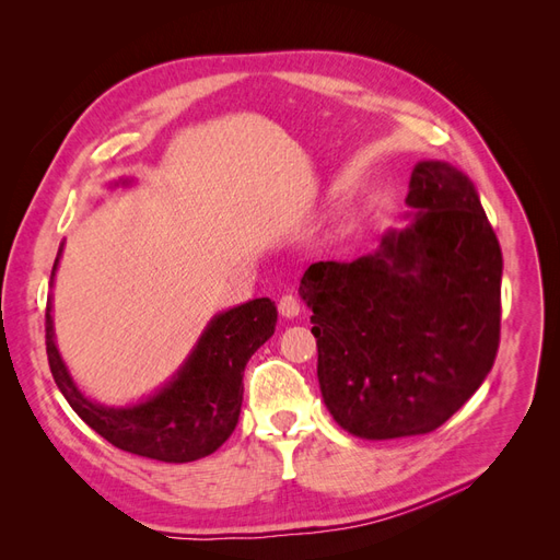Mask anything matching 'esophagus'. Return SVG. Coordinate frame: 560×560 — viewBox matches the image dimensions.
<instances>
[{"label": "esophagus", "instance_id": "34e87169", "mask_svg": "<svg viewBox=\"0 0 560 560\" xmlns=\"http://www.w3.org/2000/svg\"><path fill=\"white\" fill-rule=\"evenodd\" d=\"M278 308H280V313H282V317H290V319H294V317H299V313H301V303L296 301V296L287 294V296H282V299H280Z\"/></svg>", "mask_w": 560, "mask_h": 560}]
</instances>
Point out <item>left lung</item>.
Here are the masks:
<instances>
[{"instance_id":"1","label":"left lung","mask_w":560,"mask_h":560,"mask_svg":"<svg viewBox=\"0 0 560 560\" xmlns=\"http://www.w3.org/2000/svg\"><path fill=\"white\" fill-rule=\"evenodd\" d=\"M401 229L354 261H317V381L346 432L381 442L436 430L477 393L500 343L502 252L471 179L418 161Z\"/></svg>"}]
</instances>
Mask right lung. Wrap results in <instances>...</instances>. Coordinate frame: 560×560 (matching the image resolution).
Returning <instances> with one entry per match:
<instances>
[{
    "label": "right lung",
    "mask_w": 560,
    "mask_h": 560,
    "mask_svg": "<svg viewBox=\"0 0 560 560\" xmlns=\"http://www.w3.org/2000/svg\"><path fill=\"white\" fill-rule=\"evenodd\" d=\"M121 177L109 189H128ZM50 270L54 290L56 270ZM278 308L268 296L217 313L175 374L154 393L124 406L91 399L67 369L54 327V294L46 301V352L50 374L62 397L91 430L116 448L163 463H194L214 453L233 434L243 406V371L249 358L276 331Z\"/></svg>",
    "instance_id": "right-lung-1"
}]
</instances>
